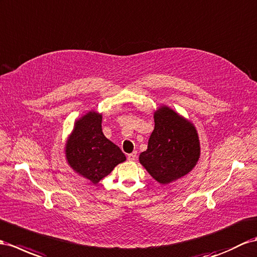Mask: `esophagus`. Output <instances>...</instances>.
<instances>
[{"label":"esophagus","instance_id":"esophagus-1","mask_svg":"<svg viewBox=\"0 0 257 257\" xmlns=\"http://www.w3.org/2000/svg\"><path fill=\"white\" fill-rule=\"evenodd\" d=\"M136 157H137V152L130 153V154H128V161H135Z\"/></svg>","mask_w":257,"mask_h":257}]
</instances>
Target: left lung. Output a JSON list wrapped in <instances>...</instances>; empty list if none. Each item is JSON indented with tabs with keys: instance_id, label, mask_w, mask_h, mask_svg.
Listing matches in <instances>:
<instances>
[{
	"instance_id": "1",
	"label": "left lung",
	"mask_w": 257,
	"mask_h": 257,
	"mask_svg": "<svg viewBox=\"0 0 257 257\" xmlns=\"http://www.w3.org/2000/svg\"><path fill=\"white\" fill-rule=\"evenodd\" d=\"M154 122L148 149L139 161L157 182L168 185L196 165L201 154L199 136L191 121L168 106L155 111Z\"/></svg>"
}]
</instances>
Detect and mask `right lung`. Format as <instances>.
<instances>
[{
    "label": "right lung",
    "instance_id": "right-lung-1",
    "mask_svg": "<svg viewBox=\"0 0 257 257\" xmlns=\"http://www.w3.org/2000/svg\"><path fill=\"white\" fill-rule=\"evenodd\" d=\"M66 160L72 170L96 183L111 173L126 156L102 131V114L94 110L75 121L65 147Z\"/></svg>",
    "mask_w": 257,
    "mask_h": 257
}]
</instances>
